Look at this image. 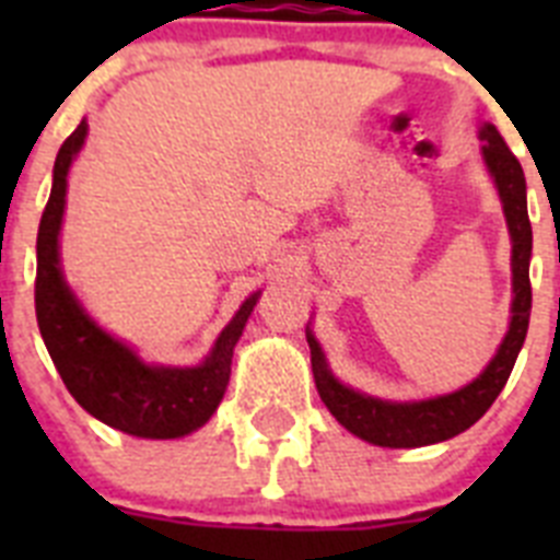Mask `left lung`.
<instances>
[{
  "instance_id": "1",
  "label": "left lung",
  "mask_w": 560,
  "mask_h": 560,
  "mask_svg": "<svg viewBox=\"0 0 560 560\" xmlns=\"http://www.w3.org/2000/svg\"><path fill=\"white\" fill-rule=\"evenodd\" d=\"M485 165L497 182L499 199H502L504 219L511 230V269H513V305H511V328L504 334L497 355L491 364L463 389L448 395H438L429 400H381L373 395H364L359 389L345 387L339 378L328 370L323 348L314 339L311 330H305L311 348V368H314L316 389L325 407L330 409L341 427L353 432L355 438L368 440L373 446L384 448H418L443 443L454 434L471 429L482 418L502 387L511 378V370L516 364V355L527 336L533 308L530 291V252H533V226L527 219V185H524V171L497 126L485 122L479 128Z\"/></svg>"
}]
</instances>
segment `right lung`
Listing matches in <instances>:
<instances>
[{
  "instance_id": "1",
  "label": "right lung",
  "mask_w": 560,
  "mask_h": 560,
  "mask_svg": "<svg viewBox=\"0 0 560 560\" xmlns=\"http://www.w3.org/2000/svg\"><path fill=\"white\" fill-rule=\"evenodd\" d=\"M86 120L63 140L52 167V190L44 207L36 241V319L49 359L61 373L72 398L106 427L133 438H185L205 427L219 409L230 384L232 350L244 334L257 294H252L232 323L221 330L210 355L199 368H162L145 364L128 345L81 308L63 280L58 235H61L67 176L86 140Z\"/></svg>"
}]
</instances>
